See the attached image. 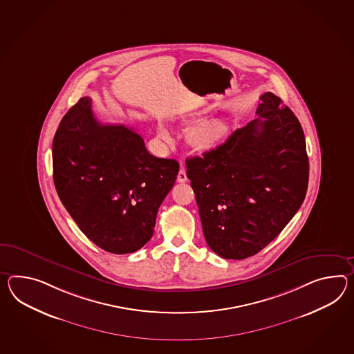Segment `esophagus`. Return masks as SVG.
<instances>
[{"mask_svg":"<svg viewBox=\"0 0 354 354\" xmlns=\"http://www.w3.org/2000/svg\"><path fill=\"white\" fill-rule=\"evenodd\" d=\"M187 180H188V178H187L185 170H184V169H180V171H179V174H178L176 181H178V183H185Z\"/></svg>","mask_w":354,"mask_h":354,"instance_id":"esophagus-1","label":"esophagus"}]
</instances>
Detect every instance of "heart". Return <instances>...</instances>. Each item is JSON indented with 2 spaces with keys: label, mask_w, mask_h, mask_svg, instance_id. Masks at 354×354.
Returning <instances> with one entry per match:
<instances>
[{
  "label": "heart",
  "mask_w": 354,
  "mask_h": 354,
  "mask_svg": "<svg viewBox=\"0 0 354 354\" xmlns=\"http://www.w3.org/2000/svg\"><path fill=\"white\" fill-rule=\"evenodd\" d=\"M202 115L203 113L201 111L183 113L179 116V122L184 127H190L193 123L198 122L202 118ZM157 133H158V137L162 140L166 142L170 140V134L164 125H158ZM226 133H227V128L224 121L220 119H205L188 130L187 140H188V145L194 151L206 153V152L214 151L224 142Z\"/></svg>",
  "instance_id": "1"
}]
</instances>
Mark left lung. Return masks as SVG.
Segmentation results:
<instances>
[{"label": "left lung", "mask_w": 354, "mask_h": 354, "mask_svg": "<svg viewBox=\"0 0 354 354\" xmlns=\"http://www.w3.org/2000/svg\"><path fill=\"white\" fill-rule=\"evenodd\" d=\"M214 151L187 158L208 247L226 259L254 256L302 206L310 165L301 122L277 95Z\"/></svg>", "instance_id": "left-lung-1"}]
</instances>
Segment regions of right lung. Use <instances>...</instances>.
I'll list each match as a JSON object with an SVG mask.
<instances>
[{
	"instance_id": "1",
	"label": "right lung",
	"mask_w": 354,
	"mask_h": 354,
	"mask_svg": "<svg viewBox=\"0 0 354 354\" xmlns=\"http://www.w3.org/2000/svg\"><path fill=\"white\" fill-rule=\"evenodd\" d=\"M52 164L57 194L79 229L115 254L140 250L152 238L179 173L178 161L151 155L136 130L97 120L91 97L62 118Z\"/></svg>"
}]
</instances>
